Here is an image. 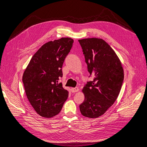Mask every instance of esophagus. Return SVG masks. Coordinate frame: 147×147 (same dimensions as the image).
I'll return each instance as SVG.
<instances>
[{"mask_svg": "<svg viewBox=\"0 0 147 147\" xmlns=\"http://www.w3.org/2000/svg\"><path fill=\"white\" fill-rule=\"evenodd\" d=\"M79 88H71V92H73V93H76V92H78L79 91Z\"/></svg>", "mask_w": 147, "mask_h": 147, "instance_id": "obj_1", "label": "esophagus"}]
</instances>
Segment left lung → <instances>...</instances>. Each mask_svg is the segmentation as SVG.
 Returning <instances> with one entry per match:
<instances>
[{"label": "left lung", "mask_w": 147, "mask_h": 147, "mask_svg": "<svg viewBox=\"0 0 147 147\" xmlns=\"http://www.w3.org/2000/svg\"><path fill=\"white\" fill-rule=\"evenodd\" d=\"M93 81L87 82L82 92L85 100L79 105L82 115L97 118L107 111L117 99L124 78L120 59L113 49L100 38L78 40Z\"/></svg>", "instance_id": "1"}]
</instances>
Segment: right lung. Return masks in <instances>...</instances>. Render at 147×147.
Instances as JSON below:
<instances>
[{
    "label": "right lung",
    "instance_id": "1",
    "mask_svg": "<svg viewBox=\"0 0 147 147\" xmlns=\"http://www.w3.org/2000/svg\"><path fill=\"white\" fill-rule=\"evenodd\" d=\"M74 40L62 37L43 45L25 69L22 81L30 103L40 116L51 118L61 111L68 92L62 83V68Z\"/></svg>",
    "mask_w": 147,
    "mask_h": 147
}]
</instances>
